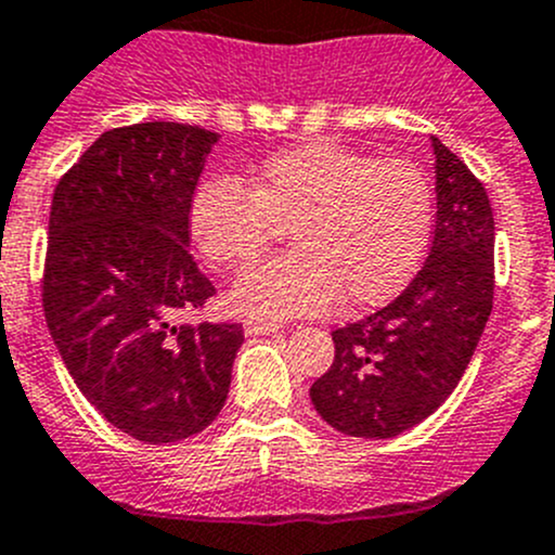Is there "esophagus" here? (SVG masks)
<instances>
[{
  "label": "esophagus",
  "mask_w": 555,
  "mask_h": 555,
  "mask_svg": "<svg viewBox=\"0 0 555 555\" xmlns=\"http://www.w3.org/2000/svg\"><path fill=\"white\" fill-rule=\"evenodd\" d=\"M280 328H283L280 323L259 321V318H250V321H245V334H248V337H261V334H278Z\"/></svg>",
  "instance_id": "obj_1"
}]
</instances>
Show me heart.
<instances>
[{"instance_id":"1","label":"heart","mask_w":555,"mask_h":555,"mask_svg":"<svg viewBox=\"0 0 555 555\" xmlns=\"http://www.w3.org/2000/svg\"><path fill=\"white\" fill-rule=\"evenodd\" d=\"M288 227L299 248L248 270L232 288L243 315L280 318L391 299L418 272L435 229V191L408 158H375L334 140L272 153L254 183L202 180L189 234L210 264L245 267Z\"/></svg>"}]
</instances>
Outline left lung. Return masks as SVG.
Instances as JSON below:
<instances>
[{
  "instance_id": "8db88e82",
  "label": "left lung",
  "mask_w": 555,
  "mask_h": 555,
  "mask_svg": "<svg viewBox=\"0 0 555 555\" xmlns=\"http://www.w3.org/2000/svg\"><path fill=\"white\" fill-rule=\"evenodd\" d=\"M435 147L431 248L408 288L361 321L334 328V361L310 388L332 429L388 440L453 393L493 307V212L480 180L451 147Z\"/></svg>"
}]
</instances>
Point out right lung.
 <instances>
[{
    "instance_id": "obj_1",
    "label": "right lung",
    "mask_w": 555,
    "mask_h": 555,
    "mask_svg": "<svg viewBox=\"0 0 555 555\" xmlns=\"http://www.w3.org/2000/svg\"><path fill=\"white\" fill-rule=\"evenodd\" d=\"M216 131L109 129L59 180L42 307L80 393L147 446L199 435L227 404L240 323L180 326L216 288L189 250V205Z\"/></svg>"
}]
</instances>
